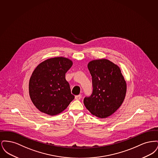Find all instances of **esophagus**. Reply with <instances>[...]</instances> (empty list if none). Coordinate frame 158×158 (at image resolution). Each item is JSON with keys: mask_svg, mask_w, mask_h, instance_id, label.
Segmentation results:
<instances>
[{"mask_svg": "<svg viewBox=\"0 0 158 158\" xmlns=\"http://www.w3.org/2000/svg\"><path fill=\"white\" fill-rule=\"evenodd\" d=\"M82 98V95H78L75 96L76 100H79L81 99V98Z\"/></svg>", "mask_w": 158, "mask_h": 158, "instance_id": "esophagus-1", "label": "esophagus"}]
</instances>
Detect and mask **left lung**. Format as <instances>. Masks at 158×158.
I'll return each mask as SVG.
<instances>
[{"label": "left lung", "instance_id": "1", "mask_svg": "<svg viewBox=\"0 0 158 158\" xmlns=\"http://www.w3.org/2000/svg\"><path fill=\"white\" fill-rule=\"evenodd\" d=\"M92 76V93L83 103L92 115L105 118L115 113L125 98L127 85L120 68L106 59L92 60L88 64Z\"/></svg>", "mask_w": 158, "mask_h": 158}]
</instances>
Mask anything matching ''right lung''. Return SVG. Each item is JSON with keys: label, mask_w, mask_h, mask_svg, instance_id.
Masks as SVG:
<instances>
[{"label": "right lung", "mask_w": 158, "mask_h": 158, "mask_svg": "<svg viewBox=\"0 0 158 158\" xmlns=\"http://www.w3.org/2000/svg\"><path fill=\"white\" fill-rule=\"evenodd\" d=\"M72 61L59 57L38 64L31 76L29 93L34 105L41 112L55 115L63 111L75 98L65 78Z\"/></svg>", "instance_id": "1"}]
</instances>
